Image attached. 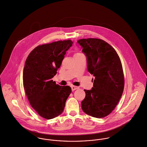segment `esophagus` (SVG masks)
I'll list each match as a JSON object with an SVG mask.
<instances>
[{
	"instance_id": "esophagus-1",
	"label": "esophagus",
	"mask_w": 147,
	"mask_h": 147,
	"mask_svg": "<svg viewBox=\"0 0 147 147\" xmlns=\"http://www.w3.org/2000/svg\"><path fill=\"white\" fill-rule=\"evenodd\" d=\"M71 88L72 91H74V90H76L79 88H78V86H72Z\"/></svg>"
}]
</instances>
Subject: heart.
Masks as SVG:
<instances>
[{
  "mask_svg": "<svg viewBox=\"0 0 147 147\" xmlns=\"http://www.w3.org/2000/svg\"><path fill=\"white\" fill-rule=\"evenodd\" d=\"M76 54H80V53H76Z\"/></svg>",
  "mask_w": 147,
  "mask_h": 147,
  "instance_id": "heart-1",
  "label": "heart"
}]
</instances>
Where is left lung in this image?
Instances as JSON below:
<instances>
[{"instance_id":"left-lung-1","label":"left lung","mask_w":147,"mask_h":147,"mask_svg":"<svg viewBox=\"0 0 147 147\" xmlns=\"http://www.w3.org/2000/svg\"><path fill=\"white\" fill-rule=\"evenodd\" d=\"M77 42L87 57L88 72L95 77L92 88L84 90L86 96L81 102L82 109L92 117H105L114 110L123 92L120 59L115 50L101 39L83 38Z\"/></svg>"}]
</instances>
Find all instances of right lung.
<instances>
[{
	"instance_id": "right-lung-1",
	"label": "right lung",
	"mask_w": 147,
	"mask_h": 147,
	"mask_svg": "<svg viewBox=\"0 0 147 147\" xmlns=\"http://www.w3.org/2000/svg\"><path fill=\"white\" fill-rule=\"evenodd\" d=\"M70 40L58 41L36 47L28 55L23 70V86L31 106L41 117L51 119L63 112L71 92L69 86H61L52 78L57 74Z\"/></svg>"
}]
</instances>
